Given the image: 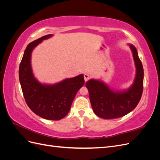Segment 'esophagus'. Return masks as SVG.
Segmentation results:
<instances>
[{
  "instance_id": "obj_1",
  "label": "esophagus",
  "mask_w": 160,
  "mask_h": 160,
  "mask_svg": "<svg viewBox=\"0 0 160 160\" xmlns=\"http://www.w3.org/2000/svg\"><path fill=\"white\" fill-rule=\"evenodd\" d=\"M89 79V75L88 74H84V79H85V81H88Z\"/></svg>"
}]
</instances>
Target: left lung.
Returning <instances> with one entry per match:
<instances>
[{
  "instance_id": "1",
  "label": "left lung",
  "mask_w": 160,
  "mask_h": 160,
  "mask_svg": "<svg viewBox=\"0 0 160 160\" xmlns=\"http://www.w3.org/2000/svg\"><path fill=\"white\" fill-rule=\"evenodd\" d=\"M136 68L133 83L126 90L114 91L104 82L90 79L85 85L94 113L103 119L119 118L133 111L142 98L143 89V68L136 48L129 44Z\"/></svg>"
}]
</instances>
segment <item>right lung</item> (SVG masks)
Wrapping results in <instances>:
<instances>
[{
    "label": "right lung",
    "instance_id": "obj_1",
    "mask_svg": "<svg viewBox=\"0 0 160 160\" xmlns=\"http://www.w3.org/2000/svg\"><path fill=\"white\" fill-rule=\"evenodd\" d=\"M52 35L43 36L28 44L19 66V80L27 105L41 118L60 120L68 114L75 97L85 83L83 75L68 78L55 84L38 82L33 75L31 54L34 48Z\"/></svg>",
    "mask_w": 160,
    "mask_h": 160
}]
</instances>
